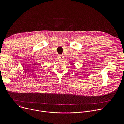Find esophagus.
<instances>
[{"mask_svg": "<svg viewBox=\"0 0 124 124\" xmlns=\"http://www.w3.org/2000/svg\"><path fill=\"white\" fill-rule=\"evenodd\" d=\"M57 57H58V58L59 59H60V60H63V58H64V57H63L62 55H58V56H57Z\"/></svg>", "mask_w": 124, "mask_h": 124, "instance_id": "esophagus-1", "label": "esophagus"}]
</instances>
